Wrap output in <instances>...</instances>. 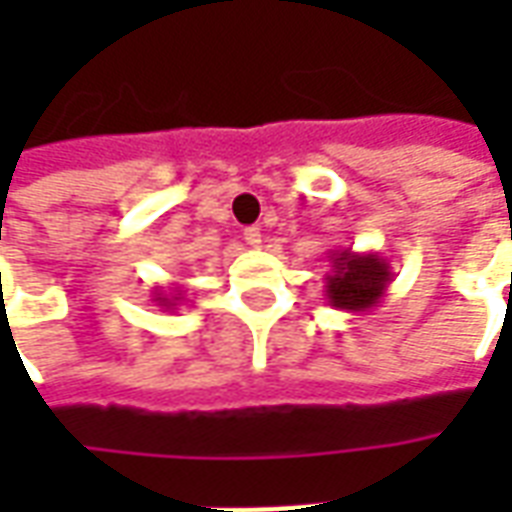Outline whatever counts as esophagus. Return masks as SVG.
<instances>
[{"label": "esophagus", "instance_id": "esophagus-1", "mask_svg": "<svg viewBox=\"0 0 512 512\" xmlns=\"http://www.w3.org/2000/svg\"><path fill=\"white\" fill-rule=\"evenodd\" d=\"M244 241L252 246V249H257V246H260V241H263V235H260V227H246Z\"/></svg>", "mask_w": 512, "mask_h": 512}]
</instances>
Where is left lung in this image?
<instances>
[{
	"label": "left lung",
	"instance_id": "1",
	"mask_svg": "<svg viewBox=\"0 0 512 512\" xmlns=\"http://www.w3.org/2000/svg\"><path fill=\"white\" fill-rule=\"evenodd\" d=\"M332 271L326 274V299L334 310L367 315L384 301L392 285V266L378 252H354V249H332L329 252Z\"/></svg>",
	"mask_w": 512,
	"mask_h": 512
}]
</instances>
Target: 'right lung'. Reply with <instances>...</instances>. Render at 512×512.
<instances>
[{"label":"right lung","instance_id":"right-lung-1","mask_svg":"<svg viewBox=\"0 0 512 512\" xmlns=\"http://www.w3.org/2000/svg\"><path fill=\"white\" fill-rule=\"evenodd\" d=\"M150 301L156 304V307H161V310H178V304L183 301V290H180V285H169V288H161V285H156V288L150 290Z\"/></svg>","mask_w":512,"mask_h":512}]
</instances>
